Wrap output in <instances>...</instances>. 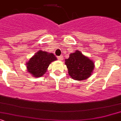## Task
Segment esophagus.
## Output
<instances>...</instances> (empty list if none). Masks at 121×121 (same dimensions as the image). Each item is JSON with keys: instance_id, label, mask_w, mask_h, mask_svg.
Segmentation results:
<instances>
[{"instance_id": "1", "label": "esophagus", "mask_w": 121, "mask_h": 121, "mask_svg": "<svg viewBox=\"0 0 121 121\" xmlns=\"http://www.w3.org/2000/svg\"><path fill=\"white\" fill-rule=\"evenodd\" d=\"M58 59L59 60H63V56H62V55H61V56H58Z\"/></svg>"}]
</instances>
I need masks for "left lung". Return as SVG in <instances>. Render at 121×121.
Masks as SVG:
<instances>
[{
    "label": "left lung",
    "instance_id": "left-lung-1",
    "mask_svg": "<svg viewBox=\"0 0 121 121\" xmlns=\"http://www.w3.org/2000/svg\"><path fill=\"white\" fill-rule=\"evenodd\" d=\"M65 65L69 76L75 80L82 81L89 78L94 68V62L78 50L69 55V58L65 60Z\"/></svg>",
    "mask_w": 121,
    "mask_h": 121
}]
</instances>
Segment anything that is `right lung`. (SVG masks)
<instances>
[{"label": "right lung", "mask_w": 121, "mask_h": 121, "mask_svg": "<svg viewBox=\"0 0 121 121\" xmlns=\"http://www.w3.org/2000/svg\"><path fill=\"white\" fill-rule=\"evenodd\" d=\"M57 58L53 53L39 50L26 63L27 71L35 77L43 76L52 61Z\"/></svg>", "instance_id": "obj_1"}]
</instances>
